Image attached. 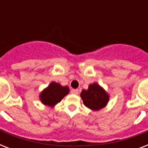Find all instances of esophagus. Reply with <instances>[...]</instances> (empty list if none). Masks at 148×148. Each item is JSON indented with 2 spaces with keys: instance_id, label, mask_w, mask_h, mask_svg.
Here are the masks:
<instances>
[{
  "instance_id": "34e87169",
  "label": "esophagus",
  "mask_w": 148,
  "mask_h": 148,
  "mask_svg": "<svg viewBox=\"0 0 148 148\" xmlns=\"http://www.w3.org/2000/svg\"><path fill=\"white\" fill-rule=\"evenodd\" d=\"M71 94H73V95H78L79 90L78 89H71Z\"/></svg>"
}]
</instances>
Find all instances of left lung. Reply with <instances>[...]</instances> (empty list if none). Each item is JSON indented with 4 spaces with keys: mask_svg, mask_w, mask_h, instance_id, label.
Returning <instances> with one entry per match:
<instances>
[{
    "mask_svg": "<svg viewBox=\"0 0 148 148\" xmlns=\"http://www.w3.org/2000/svg\"><path fill=\"white\" fill-rule=\"evenodd\" d=\"M81 97L84 104L92 110H101L107 105L109 101V95L97 83L90 84L88 90H82Z\"/></svg>",
    "mask_w": 148,
    "mask_h": 148,
    "instance_id": "obj_1",
    "label": "left lung"
}]
</instances>
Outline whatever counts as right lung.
Returning <instances> with one entry per match:
<instances>
[{
    "mask_svg": "<svg viewBox=\"0 0 148 148\" xmlns=\"http://www.w3.org/2000/svg\"><path fill=\"white\" fill-rule=\"evenodd\" d=\"M69 93V88L67 86L63 87L60 84L51 82L47 88H45L40 93V99L45 105L53 108L59 103L64 97Z\"/></svg>",
    "mask_w": 148,
    "mask_h": 148,
    "instance_id": "1",
    "label": "right lung"
}]
</instances>
